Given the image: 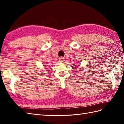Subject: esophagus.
Returning a JSON list of instances; mask_svg holds the SVG:
<instances>
[{
  "label": "esophagus",
  "instance_id": "34e87169",
  "mask_svg": "<svg viewBox=\"0 0 124 124\" xmlns=\"http://www.w3.org/2000/svg\"><path fill=\"white\" fill-rule=\"evenodd\" d=\"M59 61L60 62L62 63V62H63L64 61V59H63V58L62 57H61L59 58Z\"/></svg>",
  "mask_w": 124,
  "mask_h": 124
}]
</instances>
